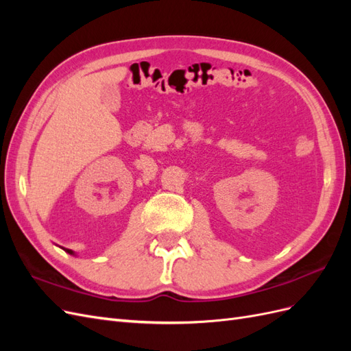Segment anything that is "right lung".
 I'll return each instance as SVG.
<instances>
[{
	"label": "right lung",
	"mask_w": 351,
	"mask_h": 351,
	"mask_svg": "<svg viewBox=\"0 0 351 351\" xmlns=\"http://www.w3.org/2000/svg\"><path fill=\"white\" fill-rule=\"evenodd\" d=\"M67 253H70V254H74V252L73 250H70V249H64Z\"/></svg>",
	"instance_id": "1"
}]
</instances>
